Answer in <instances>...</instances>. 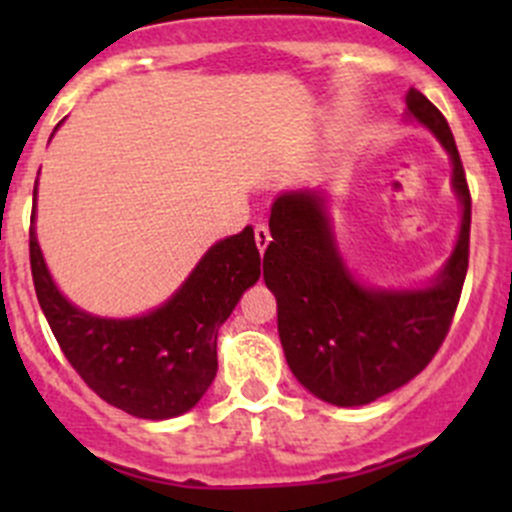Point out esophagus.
I'll return each mask as SVG.
<instances>
[{"instance_id":"obj_1","label":"esophagus","mask_w":512,"mask_h":512,"mask_svg":"<svg viewBox=\"0 0 512 512\" xmlns=\"http://www.w3.org/2000/svg\"><path fill=\"white\" fill-rule=\"evenodd\" d=\"M272 235H270V227L267 225H255V242H257V250L265 252L267 245H270Z\"/></svg>"}]
</instances>
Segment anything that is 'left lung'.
<instances>
[{"instance_id":"obj_1","label":"left lung","mask_w":512,"mask_h":512,"mask_svg":"<svg viewBox=\"0 0 512 512\" xmlns=\"http://www.w3.org/2000/svg\"><path fill=\"white\" fill-rule=\"evenodd\" d=\"M411 116L436 133L453 160L463 203L458 245L428 289L384 292L356 285L337 255L322 198L307 190L272 203L265 282L277 297L287 364L304 389L334 406H364L409 384L451 329L471 250V190L443 113L421 91L406 94Z\"/></svg>"}]
</instances>
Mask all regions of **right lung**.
<instances>
[{"label": "right lung", "mask_w": 512, "mask_h": 512, "mask_svg": "<svg viewBox=\"0 0 512 512\" xmlns=\"http://www.w3.org/2000/svg\"><path fill=\"white\" fill-rule=\"evenodd\" d=\"M29 262L41 312L76 374L106 404L151 421L198 404L218 374L220 324L260 280L252 227L210 247L173 299L138 319H101L71 307L46 272L34 227Z\"/></svg>", "instance_id": "1"}]
</instances>
